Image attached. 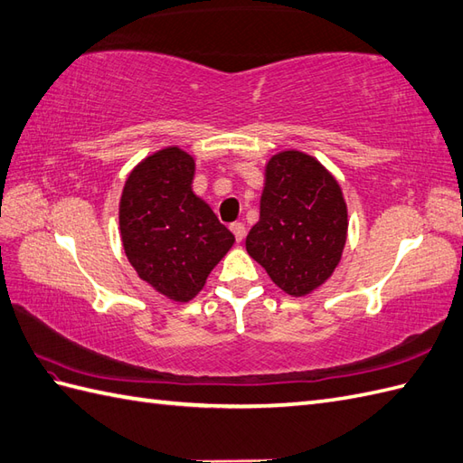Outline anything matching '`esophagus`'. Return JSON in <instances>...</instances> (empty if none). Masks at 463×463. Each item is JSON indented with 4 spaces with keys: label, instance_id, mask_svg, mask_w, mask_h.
<instances>
[{
    "label": "esophagus",
    "instance_id": "esophagus-1",
    "mask_svg": "<svg viewBox=\"0 0 463 463\" xmlns=\"http://www.w3.org/2000/svg\"><path fill=\"white\" fill-rule=\"evenodd\" d=\"M231 231H232V234H234V239L239 241V242L246 236V227H244L242 222H232V224H231Z\"/></svg>",
    "mask_w": 463,
    "mask_h": 463
}]
</instances>
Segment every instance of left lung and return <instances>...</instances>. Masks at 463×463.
Listing matches in <instances>:
<instances>
[{
    "mask_svg": "<svg viewBox=\"0 0 463 463\" xmlns=\"http://www.w3.org/2000/svg\"><path fill=\"white\" fill-rule=\"evenodd\" d=\"M347 203L331 171L298 149L266 161L260 219L246 236V252L288 296L324 286L347 242Z\"/></svg>",
    "mask_w": 463,
    "mask_h": 463,
    "instance_id": "8db88e82",
    "label": "left lung"
}]
</instances>
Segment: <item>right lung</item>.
<instances>
[{"mask_svg":"<svg viewBox=\"0 0 463 463\" xmlns=\"http://www.w3.org/2000/svg\"><path fill=\"white\" fill-rule=\"evenodd\" d=\"M195 157L167 146L128 175L118 219L128 262L171 302L185 304L205 286L234 244L207 201L193 191Z\"/></svg>","mask_w":463,"mask_h":463,"instance_id":"add662e5","label":"right lung"}]
</instances>
